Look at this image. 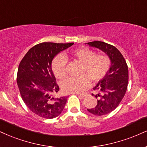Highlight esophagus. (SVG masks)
Segmentation results:
<instances>
[{"label":"esophagus","instance_id":"obj_1","mask_svg":"<svg viewBox=\"0 0 147 147\" xmlns=\"http://www.w3.org/2000/svg\"><path fill=\"white\" fill-rule=\"evenodd\" d=\"M77 95H78V96L81 98H84L87 96V94H77Z\"/></svg>","mask_w":147,"mask_h":147}]
</instances>
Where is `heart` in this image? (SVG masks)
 Instances as JSON below:
<instances>
[{"instance_id": "heart-1", "label": "heart", "mask_w": 147, "mask_h": 147, "mask_svg": "<svg viewBox=\"0 0 147 147\" xmlns=\"http://www.w3.org/2000/svg\"><path fill=\"white\" fill-rule=\"evenodd\" d=\"M70 55L83 63L79 77H67L60 84L65 93H81L90 86V80L98 82L105 77L111 66V61L105 55H96L87 47H81L70 53ZM66 59L62 54L57 55L51 64L56 78L62 79L66 75Z\"/></svg>"}]
</instances>
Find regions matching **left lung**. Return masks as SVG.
Here are the masks:
<instances>
[{
	"label": "left lung",
	"instance_id": "obj_1",
	"mask_svg": "<svg viewBox=\"0 0 147 147\" xmlns=\"http://www.w3.org/2000/svg\"><path fill=\"white\" fill-rule=\"evenodd\" d=\"M87 44L105 53L111 61L107 74L93 88L98 92L96 94H92L98 99L96 105L88 109V112L95 116H102L114 110L123 100L128 84V67L123 55L114 46L100 41Z\"/></svg>",
	"mask_w": 147,
	"mask_h": 147
}]
</instances>
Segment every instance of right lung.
<instances>
[{
  "mask_svg": "<svg viewBox=\"0 0 147 147\" xmlns=\"http://www.w3.org/2000/svg\"><path fill=\"white\" fill-rule=\"evenodd\" d=\"M74 43L42 42L29 49L19 65L17 84L22 98L30 110L45 118H53L62 112L67 96H56L59 86L51 64L59 53Z\"/></svg>",
  "mask_w": 147,
  "mask_h": 147,
  "instance_id": "1",
  "label": "right lung"
}]
</instances>
